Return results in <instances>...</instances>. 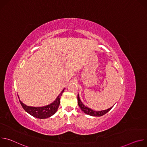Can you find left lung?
<instances>
[{"mask_svg":"<svg viewBox=\"0 0 147 147\" xmlns=\"http://www.w3.org/2000/svg\"><path fill=\"white\" fill-rule=\"evenodd\" d=\"M77 100H78V106L80 108V109L82 110V111H83L85 113H86L88 115L92 116H103L105 114H106L107 113H108L113 107H112V108H109L107 110H103V111H93L92 109L86 107L82 103V102L81 101V100L80 99L78 94V96H77Z\"/></svg>","mask_w":147,"mask_h":147,"instance_id":"8db88e82","label":"left lung"}]
</instances>
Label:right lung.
Returning a JSON list of instances; mask_svg holds the SVG:
<instances>
[{
    "label": "right lung",
    "instance_id": "add662e5",
    "mask_svg": "<svg viewBox=\"0 0 147 147\" xmlns=\"http://www.w3.org/2000/svg\"><path fill=\"white\" fill-rule=\"evenodd\" d=\"M65 88L59 95L57 98L52 103L42 107H33L26 105L20 99V102L23 108L31 116L38 119H46L53 115L57 111L60 101V96L63 92ZM19 99V97H18Z\"/></svg>",
    "mask_w": 147,
    "mask_h": 147
}]
</instances>
